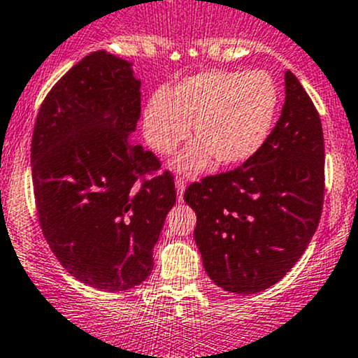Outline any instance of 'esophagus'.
Returning a JSON list of instances; mask_svg holds the SVG:
<instances>
[{
    "mask_svg": "<svg viewBox=\"0 0 358 358\" xmlns=\"http://www.w3.org/2000/svg\"><path fill=\"white\" fill-rule=\"evenodd\" d=\"M184 189H186V182L182 179H176V191H178V199L182 201V196H184Z\"/></svg>",
    "mask_w": 358,
    "mask_h": 358,
    "instance_id": "34e87169",
    "label": "esophagus"
}]
</instances>
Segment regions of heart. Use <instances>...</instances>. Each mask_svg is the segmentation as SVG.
<instances>
[{"label":"heart","mask_w":358,"mask_h":358,"mask_svg":"<svg viewBox=\"0 0 358 358\" xmlns=\"http://www.w3.org/2000/svg\"><path fill=\"white\" fill-rule=\"evenodd\" d=\"M280 107V88L264 70H208L153 94L143 109V133L155 152H176L189 134L198 140L174 160L176 171L194 176L217 162L241 165L264 147Z\"/></svg>","instance_id":"b5f03b06"}]
</instances>
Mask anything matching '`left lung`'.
<instances>
[{"mask_svg":"<svg viewBox=\"0 0 358 358\" xmlns=\"http://www.w3.org/2000/svg\"><path fill=\"white\" fill-rule=\"evenodd\" d=\"M324 138L297 76L285 73L282 116L264 147L241 167L191 184L194 241L215 285L257 294L294 268L321 218Z\"/></svg>","mask_w":358,"mask_h":358,"instance_id":"obj_1","label":"left lung"}]
</instances>
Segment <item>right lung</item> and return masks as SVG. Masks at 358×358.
I'll return each instance as SVG.
<instances>
[{
  "mask_svg": "<svg viewBox=\"0 0 358 358\" xmlns=\"http://www.w3.org/2000/svg\"><path fill=\"white\" fill-rule=\"evenodd\" d=\"M133 63L95 51L48 94L30 164L45 241L76 280L122 292L152 273L153 248L176 203L171 172L133 143L141 113Z\"/></svg>",
  "mask_w": 358,
  "mask_h": 358,
  "instance_id": "1",
  "label": "right lung"
}]
</instances>
